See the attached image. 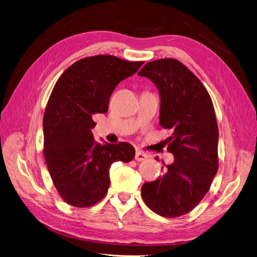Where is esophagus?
Returning a JSON list of instances; mask_svg holds the SVG:
<instances>
[{"instance_id": "34e87169", "label": "esophagus", "mask_w": 257, "mask_h": 257, "mask_svg": "<svg viewBox=\"0 0 257 257\" xmlns=\"http://www.w3.org/2000/svg\"><path fill=\"white\" fill-rule=\"evenodd\" d=\"M148 159V154L144 153V152H141V151H136L135 153V160L138 161V162H142V161H145Z\"/></svg>"}]
</instances>
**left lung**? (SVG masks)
Here are the masks:
<instances>
[{"label": "left lung", "mask_w": 257, "mask_h": 257, "mask_svg": "<svg viewBox=\"0 0 257 257\" xmlns=\"http://www.w3.org/2000/svg\"><path fill=\"white\" fill-rule=\"evenodd\" d=\"M138 75L157 85L160 124L173 130L167 149L175 157L164 175L144 183L142 196L153 212L181 216L204 198L219 167V128L212 100L204 84L178 60L149 62Z\"/></svg>", "instance_id": "left-lung-1"}]
</instances>
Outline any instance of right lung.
Instances as JSON below:
<instances>
[{
  "instance_id": "right-lung-1",
  "label": "right lung",
  "mask_w": 257,
  "mask_h": 257,
  "mask_svg": "<svg viewBox=\"0 0 257 257\" xmlns=\"http://www.w3.org/2000/svg\"><path fill=\"white\" fill-rule=\"evenodd\" d=\"M144 62L95 56L75 62L61 75L46 107L44 155L54 186L68 205L85 208L106 195L112 163L135 157L127 143L100 145L92 128L95 113H105L114 88Z\"/></svg>"
}]
</instances>
